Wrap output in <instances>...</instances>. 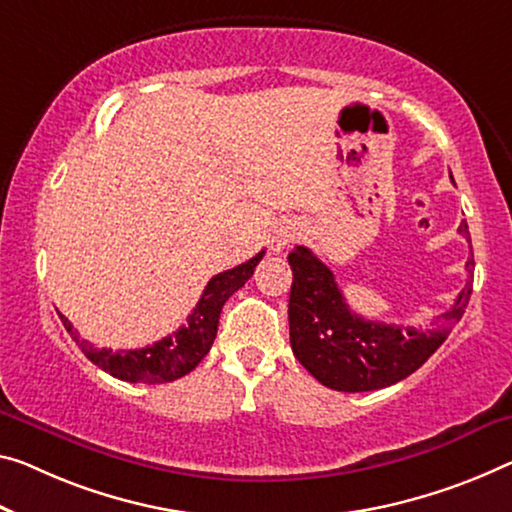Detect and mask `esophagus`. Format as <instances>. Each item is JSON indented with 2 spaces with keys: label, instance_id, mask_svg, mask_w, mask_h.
<instances>
[{
  "label": "esophagus",
  "instance_id": "34e87169",
  "mask_svg": "<svg viewBox=\"0 0 512 512\" xmlns=\"http://www.w3.org/2000/svg\"><path fill=\"white\" fill-rule=\"evenodd\" d=\"M300 235H302L300 233V226L293 224V222H283V224L277 226V229L272 231L270 240H267V245H270L272 251H283V249L290 245V242L300 238Z\"/></svg>",
  "mask_w": 512,
  "mask_h": 512
}]
</instances>
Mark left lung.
I'll return each mask as SVG.
<instances>
[{
	"label": "left lung",
	"mask_w": 512,
	"mask_h": 512,
	"mask_svg": "<svg viewBox=\"0 0 512 512\" xmlns=\"http://www.w3.org/2000/svg\"><path fill=\"white\" fill-rule=\"evenodd\" d=\"M458 231L471 242L467 222ZM288 263L293 270L288 300L290 345L306 371L334 391H375L405 380L446 341L471 297L469 281L430 329L384 325L350 311L332 270L311 249L295 247ZM467 267L471 272L474 258H469Z\"/></svg>",
	"instance_id": "1"
}]
</instances>
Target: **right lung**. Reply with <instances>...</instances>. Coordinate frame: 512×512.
Returning a JSON list of instances; mask_svg holds the SVG:
<instances>
[{"label":"right lung","mask_w":512,"mask_h":512,"mask_svg":"<svg viewBox=\"0 0 512 512\" xmlns=\"http://www.w3.org/2000/svg\"><path fill=\"white\" fill-rule=\"evenodd\" d=\"M265 251L249 258L247 263H242L233 270L219 272L217 277L208 281L206 290H203L199 304L190 313V318L178 332L164 336L162 341L139 350H107L96 348L89 341H82L77 329L70 325L66 316L59 318L64 322L66 332L73 336V341L80 345V350L91 359L93 364L112 377H119L125 382H144V384H164L174 382L178 377L187 375L199 366V361L208 355L212 348V341L217 336L219 325V313L226 300L235 293V290L245 286L254 267L261 261Z\"/></svg>","instance_id":"add662e5"}]
</instances>
